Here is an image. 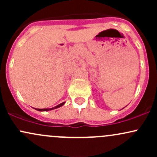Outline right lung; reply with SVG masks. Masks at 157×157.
Masks as SVG:
<instances>
[{"mask_svg": "<svg viewBox=\"0 0 157 157\" xmlns=\"http://www.w3.org/2000/svg\"><path fill=\"white\" fill-rule=\"evenodd\" d=\"M65 102H62V103L59 104L58 105L55 106V107L54 108H51V109H36V110H37V111H50V110H53V109H57V108H60L61 106H63L64 105Z\"/></svg>", "mask_w": 157, "mask_h": 157, "instance_id": "obj_1", "label": "right lung"}]
</instances>
